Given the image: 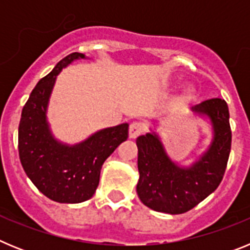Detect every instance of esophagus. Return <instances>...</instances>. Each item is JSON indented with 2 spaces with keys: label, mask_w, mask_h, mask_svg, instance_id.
<instances>
[{
  "label": "esophagus",
  "mask_w": 250,
  "mask_h": 250,
  "mask_svg": "<svg viewBox=\"0 0 250 250\" xmlns=\"http://www.w3.org/2000/svg\"><path fill=\"white\" fill-rule=\"evenodd\" d=\"M144 130V124L140 123V121H132L130 124L129 127V136L130 139H135L140 135L141 132Z\"/></svg>",
  "instance_id": "34e87169"
}]
</instances>
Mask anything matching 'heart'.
<instances>
[{"instance_id":"obj_1","label":"heart","mask_w":250,"mask_h":250,"mask_svg":"<svg viewBox=\"0 0 250 250\" xmlns=\"http://www.w3.org/2000/svg\"><path fill=\"white\" fill-rule=\"evenodd\" d=\"M188 95H189V91H188V90H185V91L183 92V96H182V98L185 99V98H187V96H188Z\"/></svg>"}]
</instances>
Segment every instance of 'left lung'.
Listing matches in <instances>:
<instances>
[{
	"mask_svg": "<svg viewBox=\"0 0 250 250\" xmlns=\"http://www.w3.org/2000/svg\"><path fill=\"white\" fill-rule=\"evenodd\" d=\"M190 110L207 120L213 131L210 145L190 165H180L170 158L155 130L136 139L140 174L136 191L141 203L152 210L167 214L190 210L219 187L225 173L231 145L228 105L216 98Z\"/></svg>",
	"mask_w": 250,
	"mask_h": 250,
	"instance_id": "1",
	"label": "left lung"
}]
</instances>
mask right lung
<instances>
[{
  "mask_svg": "<svg viewBox=\"0 0 250 250\" xmlns=\"http://www.w3.org/2000/svg\"><path fill=\"white\" fill-rule=\"evenodd\" d=\"M81 59L87 57L70 54L37 83L22 109L19 126V154L26 175L48 199L63 204L83 203L94 195L104 161L129 135V124L124 123L74 145L54 136L47 109L57 75Z\"/></svg>",
  "mask_w": 250,
  "mask_h": 250,
  "instance_id": "obj_1",
  "label": "right lung"
}]
</instances>
